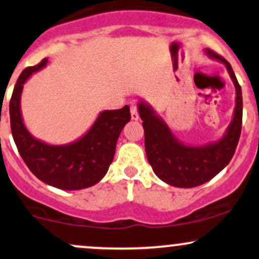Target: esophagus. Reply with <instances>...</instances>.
Returning <instances> with one entry per match:
<instances>
[{
    "instance_id": "obj_1",
    "label": "esophagus",
    "mask_w": 259,
    "mask_h": 259,
    "mask_svg": "<svg viewBox=\"0 0 259 259\" xmlns=\"http://www.w3.org/2000/svg\"><path fill=\"white\" fill-rule=\"evenodd\" d=\"M130 112H132V118L134 119V120H138L139 119V107H138V104H132V106H130Z\"/></svg>"
}]
</instances>
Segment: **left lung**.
I'll use <instances>...</instances> for the list:
<instances>
[{"instance_id": "left-lung-1", "label": "left lung", "mask_w": 259, "mask_h": 259, "mask_svg": "<svg viewBox=\"0 0 259 259\" xmlns=\"http://www.w3.org/2000/svg\"><path fill=\"white\" fill-rule=\"evenodd\" d=\"M211 58L224 62L236 87L235 115L227 134L217 144L205 147L182 145L173 138L168 126L153 114L152 109L139 104L145 133V150L153 172L160 180L178 188H193L214 178L231 161L242 127V92L231 65L214 50H206Z\"/></svg>"}]
</instances>
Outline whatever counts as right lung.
Returning a JSON list of instances; mask_svg holds the SVG:
<instances>
[{"label":"right lung","mask_w":259,"mask_h":259,"mask_svg":"<svg viewBox=\"0 0 259 259\" xmlns=\"http://www.w3.org/2000/svg\"><path fill=\"white\" fill-rule=\"evenodd\" d=\"M42 59L35 66L27 67L14 86L10 101L11 130L13 140L24 163L36 178L64 190L84 189L98 183L112 163L116 141L132 119L129 106L101 113L83 138L66 146H51L35 140L22 121L19 99L27 78L45 66Z\"/></svg>","instance_id":"obj_1"}]
</instances>
